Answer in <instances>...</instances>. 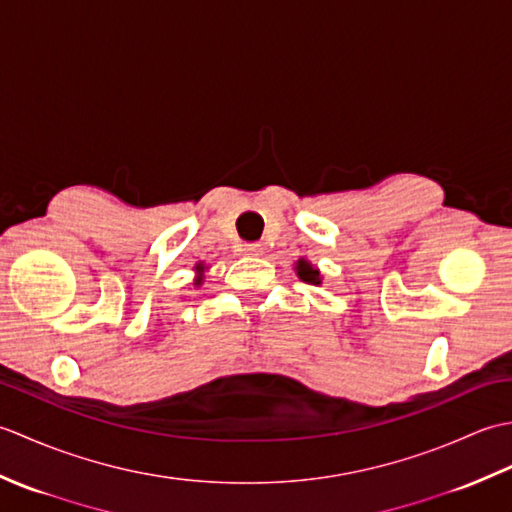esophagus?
<instances>
[{"instance_id": "esophagus-1", "label": "esophagus", "mask_w": 512, "mask_h": 512, "mask_svg": "<svg viewBox=\"0 0 512 512\" xmlns=\"http://www.w3.org/2000/svg\"><path fill=\"white\" fill-rule=\"evenodd\" d=\"M242 253L248 255V257H259V255H264V248L259 244H244Z\"/></svg>"}]
</instances>
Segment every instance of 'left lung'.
<instances>
[{"label": "left lung", "instance_id": "obj_1", "mask_svg": "<svg viewBox=\"0 0 512 512\" xmlns=\"http://www.w3.org/2000/svg\"><path fill=\"white\" fill-rule=\"evenodd\" d=\"M295 273L301 281H306V284H312V286H321L323 284V275L321 270L314 266L312 262H308L306 257H301L295 262Z\"/></svg>", "mask_w": 512, "mask_h": 512}]
</instances>
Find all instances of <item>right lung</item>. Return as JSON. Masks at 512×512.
<instances>
[{"label": "right lung", "mask_w": 512, "mask_h": 512, "mask_svg": "<svg viewBox=\"0 0 512 512\" xmlns=\"http://www.w3.org/2000/svg\"><path fill=\"white\" fill-rule=\"evenodd\" d=\"M206 268H209V266H204V262H198V264H195V279H193V286H195V288H200V286H202L204 275H206Z\"/></svg>", "instance_id": "right-lung-1"}]
</instances>
